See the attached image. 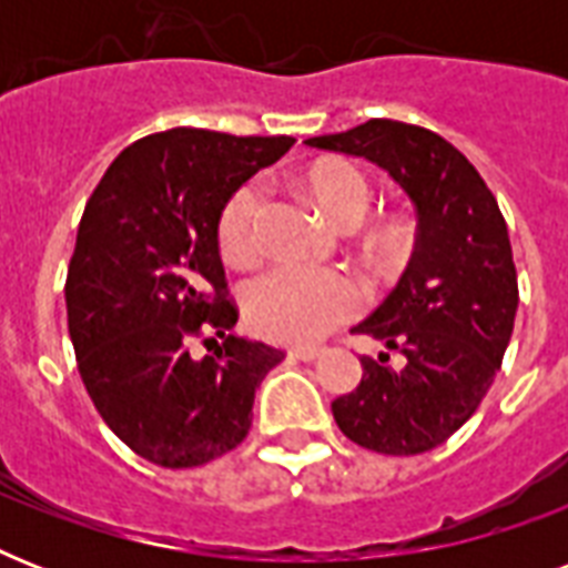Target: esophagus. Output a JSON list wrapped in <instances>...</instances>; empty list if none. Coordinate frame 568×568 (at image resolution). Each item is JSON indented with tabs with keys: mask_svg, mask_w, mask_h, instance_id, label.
<instances>
[{
	"mask_svg": "<svg viewBox=\"0 0 568 568\" xmlns=\"http://www.w3.org/2000/svg\"><path fill=\"white\" fill-rule=\"evenodd\" d=\"M321 354H324V351H321V347H312V345L292 347V351H288V356H294V359H301V363H312V359H318Z\"/></svg>",
	"mask_w": 568,
	"mask_h": 568,
	"instance_id": "1",
	"label": "esophagus"
}]
</instances>
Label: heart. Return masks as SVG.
<instances>
[{"label":"heart","instance_id":"heart-1","mask_svg":"<svg viewBox=\"0 0 568 568\" xmlns=\"http://www.w3.org/2000/svg\"><path fill=\"white\" fill-rule=\"evenodd\" d=\"M303 185L338 226L363 221L372 205V182L345 159L310 164ZM258 209L262 194L250 182L223 205L217 241L223 258L232 265H247L258 256ZM244 306L256 333L276 342L306 345L354 318L363 310V288L354 276L336 267L276 265L247 285Z\"/></svg>","mask_w":568,"mask_h":568}]
</instances>
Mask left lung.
<instances>
[{"instance_id": "8db88e82", "label": "left lung", "mask_w": 568, "mask_h": 568, "mask_svg": "<svg viewBox=\"0 0 568 568\" xmlns=\"http://www.w3.org/2000/svg\"><path fill=\"white\" fill-rule=\"evenodd\" d=\"M303 144L368 159L415 205L413 258L354 327L400 351L404 365L359 356L363 379L333 400V418L368 450L424 454L475 415L510 345L519 283L504 214L475 164L430 129L368 120Z\"/></svg>"}]
</instances>
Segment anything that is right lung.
I'll return each instance as SVG.
<instances>
[{"label":"right lung","mask_w":568,"mask_h":568,"mask_svg":"<svg viewBox=\"0 0 568 568\" xmlns=\"http://www.w3.org/2000/svg\"><path fill=\"white\" fill-rule=\"evenodd\" d=\"M294 138L168 129L129 144L84 205L67 271V327L97 413L138 457L194 468L244 442L283 351L232 336L221 212ZM224 342L196 361L191 337ZM205 345L214 338H203Z\"/></svg>","instance_id":"add662e5"}]
</instances>
